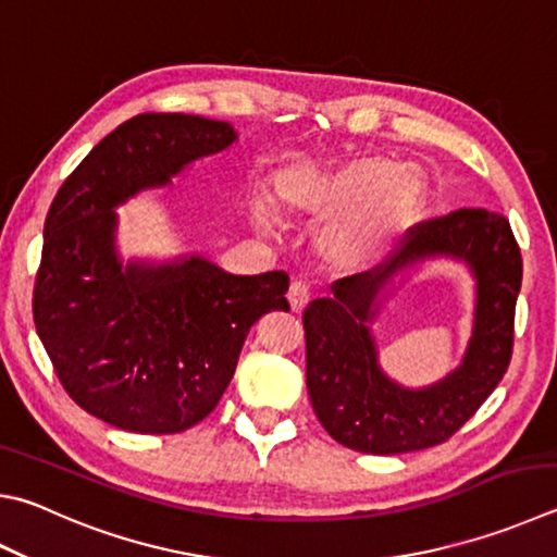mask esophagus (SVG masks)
<instances>
[{"label":"esophagus","instance_id":"esophagus-1","mask_svg":"<svg viewBox=\"0 0 557 557\" xmlns=\"http://www.w3.org/2000/svg\"><path fill=\"white\" fill-rule=\"evenodd\" d=\"M287 299H289L292 311H295V313L305 311L307 305H309V299H311L309 287L305 285V282H292V287H289V292H287Z\"/></svg>","mask_w":557,"mask_h":557}]
</instances>
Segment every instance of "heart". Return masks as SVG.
<instances>
[{"label":"heart","mask_w":557,"mask_h":557,"mask_svg":"<svg viewBox=\"0 0 557 557\" xmlns=\"http://www.w3.org/2000/svg\"><path fill=\"white\" fill-rule=\"evenodd\" d=\"M280 195L289 216L331 219L319 240L329 262L362 270L377 265L419 226L429 185L417 165L370 156L301 168L285 177Z\"/></svg>","instance_id":"heart-1"}]
</instances>
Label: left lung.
Here are the masks:
<instances>
[{
    "instance_id": "obj_1",
    "label": "left lung",
    "mask_w": 557,
    "mask_h": 557,
    "mask_svg": "<svg viewBox=\"0 0 557 557\" xmlns=\"http://www.w3.org/2000/svg\"><path fill=\"white\" fill-rule=\"evenodd\" d=\"M433 259L462 261L471 270L473 333L458 369L413 391L381 370L371 323L393 285ZM521 272L509 221L487 209H460L426 221L384 270L338 280L333 297L313 299L305 311L307 387L321 426L341 446L372 455L421 450L450 438L509 368Z\"/></svg>"
}]
</instances>
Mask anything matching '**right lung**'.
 Returning a JSON list of instances; mask_svg holds the SVG:
<instances>
[{
    "label": "right lung",
    "instance_id": "add662e5",
    "mask_svg": "<svg viewBox=\"0 0 557 557\" xmlns=\"http://www.w3.org/2000/svg\"><path fill=\"white\" fill-rule=\"evenodd\" d=\"M236 140L228 121L140 114L99 140L50 205L34 323L65 392L111 426H195L226 392L252 323L289 311L285 272L231 275L199 252L119 256L121 205Z\"/></svg>",
    "mask_w": 557,
    "mask_h": 557
}]
</instances>
